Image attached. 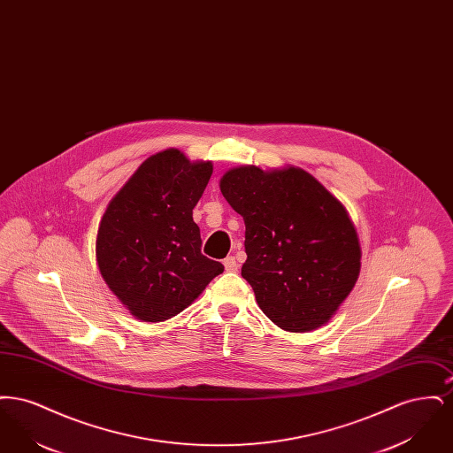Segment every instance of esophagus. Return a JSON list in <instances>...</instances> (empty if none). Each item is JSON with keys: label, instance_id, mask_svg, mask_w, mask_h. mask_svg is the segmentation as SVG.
Listing matches in <instances>:
<instances>
[{"label": "esophagus", "instance_id": "obj_1", "mask_svg": "<svg viewBox=\"0 0 453 453\" xmlns=\"http://www.w3.org/2000/svg\"><path fill=\"white\" fill-rule=\"evenodd\" d=\"M222 263H224L226 272H237V261L234 257H227Z\"/></svg>", "mask_w": 453, "mask_h": 453}]
</instances>
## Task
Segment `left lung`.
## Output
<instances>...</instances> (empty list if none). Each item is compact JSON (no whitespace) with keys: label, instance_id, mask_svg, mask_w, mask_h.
<instances>
[{"label":"left lung","instance_id":"obj_1","mask_svg":"<svg viewBox=\"0 0 453 453\" xmlns=\"http://www.w3.org/2000/svg\"><path fill=\"white\" fill-rule=\"evenodd\" d=\"M220 192L244 219L241 268L270 321L290 333L327 323L360 275V242L343 203L301 168H233Z\"/></svg>","mask_w":453,"mask_h":453}]
</instances>
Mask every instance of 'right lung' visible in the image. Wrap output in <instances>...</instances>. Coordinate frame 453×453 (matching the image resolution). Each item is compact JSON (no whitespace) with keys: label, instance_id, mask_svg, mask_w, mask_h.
I'll return each mask as SVG.
<instances>
[{"label":"right lung","instance_id":"add662e5","mask_svg":"<svg viewBox=\"0 0 453 453\" xmlns=\"http://www.w3.org/2000/svg\"><path fill=\"white\" fill-rule=\"evenodd\" d=\"M212 174L178 150L148 157L110 200L96 234V261L108 288L144 323L180 314L224 272L202 255L194 222Z\"/></svg>","mask_w":453,"mask_h":453}]
</instances>
